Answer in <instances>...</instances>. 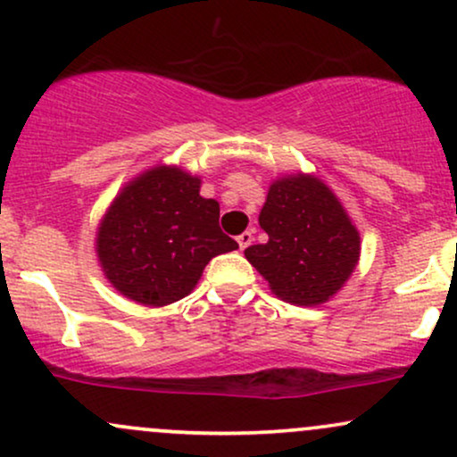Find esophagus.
<instances>
[{
    "instance_id": "obj_1",
    "label": "esophagus",
    "mask_w": 457,
    "mask_h": 457,
    "mask_svg": "<svg viewBox=\"0 0 457 457\" xmlns=\"http://www.w3.org/2000/svg\"><path fill=\"white\" fill-rule=\"evenodd\" d=\"M236 240H238V246H240V249H246V246L251 245V240H253V234H251V232H243V234H240L238 238H236Z\"/></svg>"
}]
</instances>
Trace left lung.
Masks as SVG:
<instances>
[{
  "label": "left lung",
  "mask_w": 457,
  "mask_h": 457,
  "mask_svg": "<svg viewBox=\"0 0 457 457\" xmlns=\"http://www.w3.org/2000/svg\"><path fill=\"white\" fill-rule=\"evenodd\" d=\"M264 245L245 258L292 305H322L353 275L361 238L342 202L316 176H286L269 188L260 212Z\"/></svg>",
  "instance_id": "1"
}]
</instances>
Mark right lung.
<instances>
[{"instance_id": "right-lung-1", "label": "right lung", "mask_w": 457, "mask_h": 457, "mask_svg": "<svg viewBox=\"0 0 457 457\" xmlns=\"http://www.w3.org/2000/svg\"><path fill=\"white\" fill-rule=\"evenodd\" d=\"M197 176L159 165L129 182L96 234L109 283L130 301L162 307L191 295L214 255L238 249L219 228V202Z\"/></svg>"}]
</instances>
